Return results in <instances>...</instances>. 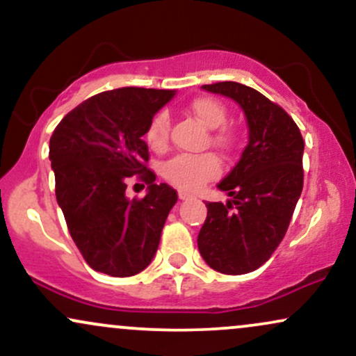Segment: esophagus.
Wrapping results in <instances>:
<instances>
[{
	"label": "esophagus",
	"mask_w": 356,
	"mask_h": 356,
	"mask_svg": "<svg viewBox=\"0 0 356 356\" xmlns=\"http://www.w3.org/2000/svg\"><path fill=\"white\" fill-rule=\"evenodd\" d=\"M189 197H191L189 192H186V191H179V199H181V201H186V199H189Z\"/></svg>",
	"instance_id": "34e87169"
}]
</instances>
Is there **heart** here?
Segmentation results:
<instances>
[{
  "label": "heart",
  "instance_id": "heart-1",
  "mask_svg": "<svg viewBox=\"0 0 356 356\" xmlns=\"http://www.w3.org/2000/svg\"><path fill=\"white\" fill-rule=\"evenodd\" d=\"M189 112L211 129L209 142L224 154L234 152L239 147L241 132L234 124H227V108L222 102L212 97H195L189 102ZM170 120L167 112H157L145 130V140L154 150H164L169 144ZM220 172V164L214 154L177 155L162 167L165 181L186 191H195L202 184L216 179Z\"/></svg>",
  "mask_w": 356,
  "mask_h": 356
}]
</instances>
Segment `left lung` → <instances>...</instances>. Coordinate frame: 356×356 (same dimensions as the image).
Wrapping results in <instances>:
<instances>
[{"label": "left lung", "instance_id": "left-lung-1", "mask_svg": "<svg viewBox=\"0 0 356 356\" xmlns=\"http://www.w3.org/2000/svg\"><path fill=\"white\" fill-rule=\"evenodd\" d=\"M238 102L249 142L239 162L219 184L231 201L207 202L197 236L199 252L224 275H246L263 266L283 241L303 191L305 142L280 105L238 81L202 85Z\"/></svg>", "mask_w": 356, "mask_h": 356}]
</instances>
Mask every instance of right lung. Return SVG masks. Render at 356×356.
<instances>
[{"label": "right lung", "mask_w": 356, "mask_h": 356, "mask_svg": "<svg viewBox=\"0 0 356 356\" xmlns=\"http://www.w3.org/2000/svg\"><path fill=\"white\" fill-rule=\"evenodd\" d=\"M174 93L140 87L97 93L61 118L50 138L56 202L73 243L95 271L134 276L157 252L177 192L154 184L142 137ZM134 175L149 186L145 198L124 195Z\"/></svg>", "instance_id": "add662e5"}]
</instances>
